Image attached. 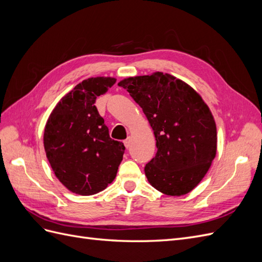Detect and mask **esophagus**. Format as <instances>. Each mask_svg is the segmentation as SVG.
I'll list each match as a JSON object with an SVG mask.
<instances>
[{
  "mask_svg": "<svg viewBox=\"0 0 262 262\" xmlns=\"http://www.w3.org/2000/svg\"><path fill=\"white\" fill-rule=\"evenodd\" d=\"M131 142H132V140H131V138L129 137L128 139L123 141V144H124V146H125L126 148H130V146H131Z\"/></svg>",
  "mask_w": 262,
  "mask_h": 262,
  "instance_id": "obj_1",
  "label": "esophagus"
}]
</instances>
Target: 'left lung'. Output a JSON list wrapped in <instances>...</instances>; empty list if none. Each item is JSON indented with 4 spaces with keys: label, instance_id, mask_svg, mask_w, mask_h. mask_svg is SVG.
Returning a JSON list of instances; mask_svg holds the SVG:
<instances>
[{
    "label": "left lung",
    "instance_id": "8db88e82",
    "mask_svg": "<svg viewBox=\"0 0 262 262\" xmlns=\"http://www.w3.org/2000/svg\"><path fill=\"white\" fill-rule=\"evenodd\" d=\"M119 86L142 108L156 140L155 157L144 171L164 194L189 193L207 175L216 155V124L191 86L168 73L123 78Z\"/></svg>",
    "mask_w": 262,
    "mask_h": 262
}]
</instances>
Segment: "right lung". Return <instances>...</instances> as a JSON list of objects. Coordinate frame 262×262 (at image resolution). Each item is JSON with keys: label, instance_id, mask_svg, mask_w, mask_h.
Listing matches in <instances>:
<instances>
[{"label": "right lung", "instance_id": "right-lung-1", "mask_svg": "<svg viewBox=\"0 0 262 262\" xmlns=\"http://www.w3.org/2000/svg\"><path fill=\"white\" fill-rule=\"evenodd\" d=\"M112 76L90 77L63 96L51 112L43 146L61 184L81 195L96 194L116 178L124 145L110 139L95 106L96 98L116 83Z\"/></svg>", "mask_w": 262, "mask_h": 262}]
</instances>
